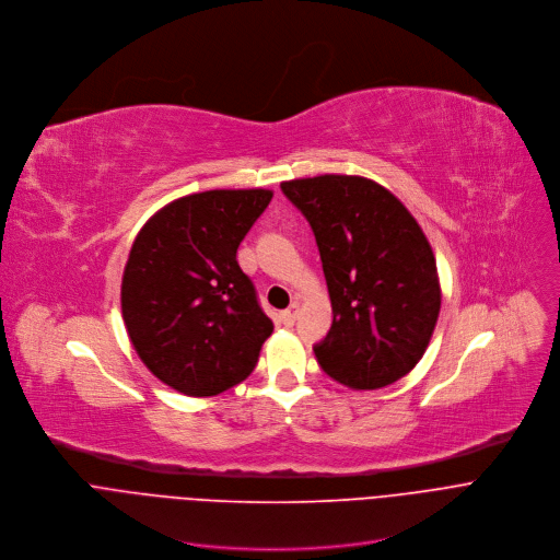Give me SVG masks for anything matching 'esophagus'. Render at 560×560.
I'll return each mask as SVG.
<instances>
[{
	"label": "esophagus",
	"instance_id": "34e87169",
	"mask_svg": "<svg viewBox=\"0 0 560 560\" xmlns=\"http://www.w3.org/2000/svg\"><path fill=\"white\" fill-rule=\"evenodd\" d=\"M298 311H300V304H298V302H291V306L280 313L282 324H284V326H291V324L295 322V317H298Z\"/></svg>",
	"mask_w": 560,
	"mask_h": 560
}]
</instances>
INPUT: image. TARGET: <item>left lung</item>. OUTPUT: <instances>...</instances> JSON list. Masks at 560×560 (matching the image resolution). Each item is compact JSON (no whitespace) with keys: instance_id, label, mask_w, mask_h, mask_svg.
Returning <instances> with one entry per match:
<instances>
[{"instance_id":"1","label":"left lung","mask_w":560,"mask_h":560,"mask_svg":"<svg viewBox=\"0 0 560 560\" xmlns=\"http://www.w3.org/2000/svg\"><path fill=\"white\" fill-rule=\"evenodd\" d=\"M280 189L308 220L330 295L317 364L358 390L401 380L425 353L441 308L434 254L417 220L362 176L324 174Z\"/></svg>"}]
</instances>
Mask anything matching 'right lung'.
I'll use <instances>...</instances> for the list:
<instances>
[{
  "label": "right lung",
  "instance_id": "obj_1",
  "mask_svg": "<svg viewBox=\"0 0 560 560\" xmlns=\"http://www.w3.org/2000/svg\"><path fill=\"white\" fill-rule=\"evenodd\" d=\"M269 189H211L178 198L139 232L121 284L135 351L167 386L209 397L256 366L273 322L238 245L271 202Z\"/></svg>",
  "mask_w": 560,
  "mask_h": 560
}]
</instances>
